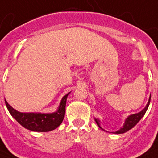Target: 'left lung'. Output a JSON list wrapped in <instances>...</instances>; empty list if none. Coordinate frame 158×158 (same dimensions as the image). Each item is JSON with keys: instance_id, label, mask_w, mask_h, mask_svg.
Listing matches in <instances>:
<instances>
[{"instance_id": "8db88e82", "label": "left lung", "mask_w": 158, "mask_h": 158, "mask_svg": "<svg viewBox=\"0 0 158 158\" xmlns=\"http://www.w3.org/2000/svg\"><path fill=\"white\" fill-rule=\"evenodd\" d=\"M150 100H151V95H150L149 99H148V104L146 105V106L144 107V109H143V110H141L140 112L135 113V114H133V115H129V116H128V117L125 119V123H124L123 127L120 128V130H117V131H115V132H112L113 134H117V135H119V134H123V133L127 132V131H129L130 130H131V129H132V128L134 127L135 125H136V124H137V123L139 122V121L141 119H142L143 116L145 115V113H146V111H147V110H148V106H149ZM95 121H96L97 125H98L100 129H102V130H105L101 127V125H100V120H99L98 119H96V118H95Z\"/></svg>"}]
</instances>
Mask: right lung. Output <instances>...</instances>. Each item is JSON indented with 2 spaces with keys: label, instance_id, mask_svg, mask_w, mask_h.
<instances>
[{
  "label": "right lung",
  "instance_id": "1",
  "mask_svg": "<svg viewBox=\"0 0 158 158\" xmlns=\"http://www.w3.org/2000/svg\"><path fill=\"white\" fill-rule=\"evenodd\" d=\"M69 94V93L62 98L59 107L56 112L53 113L19 112L9 105L6 99L5 102L9 112L23 127L35 132H48L56 129L64 120L65 104Z\"/></svg>",
  "mask_w": 158,
  "mask_h": 158
}]
</instances>
